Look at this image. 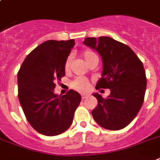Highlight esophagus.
Returning a JSON list of instances; mask_svg holds the SVG:
<instances>
[{"label":"esophagus","instance_id":"obj_1","mask_svg":"<svg viewBox=\"0 0 160 160\" xmlns=\"http://www.w3.org/2000/svg\"><path fill=\"white\" fill-rule=\"evenodd\" d=\"M89 95V94H88V93H82V94H81V98H83V99H84V98H85L87 97V96Z\"/></svg>","mask_w":160,"mask_h":160}]
</instances>
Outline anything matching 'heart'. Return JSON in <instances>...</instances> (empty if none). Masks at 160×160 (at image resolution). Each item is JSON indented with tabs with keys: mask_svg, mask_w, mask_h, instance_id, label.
<instances>
[{
	"mask_svg": "<svg viewBox=\"0 0 160 160\" xmlns=\"http://www.w3.org/2000/svg\"><path fill=\"white\" fill-rule=\"evenodd\" d=\"M82 58H84V60L85 61V62H88L89 61L92 59H98L97 58V55L95 53L92 52V51L87 50L85 52H84L82 54ZM71 58H68L65 62L64 65V68L65 71H68L70 70V67H71ZM71 86L72 88L78 91H84L88 89L89 87V83L85 79L82 77H78L76 78V80H73V82L71 83Z\"/></svg>",
	"mask_w": 160,
	"mask_h": 160,
	"instance_id": "obj_1",
	"label": "heart"
}]
</instances>
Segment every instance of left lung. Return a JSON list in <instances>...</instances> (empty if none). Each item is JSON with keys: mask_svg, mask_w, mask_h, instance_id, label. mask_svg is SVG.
<instances>
[{"mask_svg": "<svg viewBox=\"0 0 160 160\" xmlns=\"http://www.w3.org/2000/svg\"><path fill=\"white\" fill-rule=\"evenodd\" d=\"M83 43L97 51L102 58V77L95 88L111 91L107 98L93 93L98 100L92 111L93 119L105 129H122L143 104L146 89L143 64L130 47L112 38H85Z\"/></svg>", "mask_w": 160, "mask_h": 160, "instance_id": "1", "label": "left lung"}]
</instances>
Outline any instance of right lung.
<instances>
[{
    "mask_svg": "<svg viewBox=\"0 0 160 160\" xmlns=\"http://www.w3.org/2000/svg\"><path fill=\"white\" fill-rule=\"evenodd\" d=\"M75 40H48L33 49L22 63L18 77V97L27 120L40 134L58 136L71 127L81 101L71 89L54 93V81L65 76V62Z\"/></svg>",
    "mask_w": 160,
    "mask_h": 160,
    "instance_id": "add662e5",
    "label": "right lung"
}]
</instances>
